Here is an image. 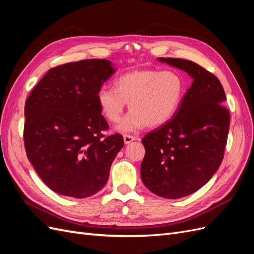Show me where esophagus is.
Segmentation results:
<instances>
[{
  "label": "esophagus",
  "mask_w": 254,
  "mask_h": 254,
  "mask_svg": "<svg viewBox=\"0 0 254 254\" xmlns=\"http://www.w3.org/2000/svg\"><path fill=\"white\" fill-rule=\"evenodd\" d=\"M134 140H136V136L129 135V134H125V135H124V143H125V144L131 143V142L134 141Z\"/></svg>",
  "instance_id": "esophagus-1"
}]
</instances>
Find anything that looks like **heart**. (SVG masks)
<instances>
[{"mask_svg": "<svg viewBox=\"0 0 254 254\" xmlns=\"http://www.w3.org/2000/svg\"><path fill=\"white\" fill-rule=\"evenodd\" d=\"M186 93V83L174 70H135L114 79V88L103 86L97 91V103L104 117L118 123L127 103L130 112L117 130L123 133L157 127L170 121L178 111Z\"/></svg>", "mask_w": 254, "mask_h": 254, "instance_id": "obj_1", "label": "heart"}]
</instances>
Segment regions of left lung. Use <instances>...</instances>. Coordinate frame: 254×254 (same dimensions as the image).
Listing matches in <instances>:
<instances>
[{
	"label": "left lung",
	"instance_id": "left-lung-1",
	"mask_svg": "<svg viewBox=\"0 0 254 254\" xmlns=\"http://www.w3.org/2000/svg\"><path fill=\"white\" fill-rule=\"evenodd\" d=\"M188 73L190 88L178 111L165 124L146 134L141 179L153 194L167 199L188 196L209 181L224 159L230 113L217 77L193 61L158 58Z\"/></svg>",
	"mask_w": 254,
	"mask_h": 254
}]
</instances>
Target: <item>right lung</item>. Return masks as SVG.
<instances>
[{
	"label": "right lung",
	"mask_w": 254,
	"mask_h": 254,
	"mask_svg": "<svg viewBox=\"0 0 254 254\" xmlns=\"http://www.w3.org/2000/svg\"><path fill=\"white\" fill-rule=\"evenodd\" d=\"M114 72L106 59L59 65L43 76L26 99V155L45 186L57 194L86 198L108 181L124 140L121 134L104 137L109 126L96 95Z\"/></svg>",
	"instance_id": "right-lung-1"
}]
</instances>
